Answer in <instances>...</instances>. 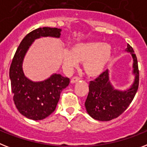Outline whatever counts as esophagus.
<instances>
[{
  "instance_id": "obj_1",
  "label": "esophagus",
  "mask_w": 147,
  "mask_h": 147,
  "mask_svg": "<svg viewBox=\"0 0 147 147\" xmlns=\"http://www.w3.org/2000/svg\"><path fill=\"white\" fill-rule=\"evenodd\" d=\"M79 80H80V78L78 77H73L71 79L70 82H71V84H75V83H76L77 82H78Z\"/></svg>"
}]
</instances>
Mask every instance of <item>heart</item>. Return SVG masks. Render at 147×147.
<instances>
[{"label":"heart","instance_id":"obj_1","mask_svg":"<svg viewBox=\"0 0 147 147\" xmlns=\"http://www.w3.org/2000/svg\"><path fill=\"white\" fill-rule=\"evenodd\" d=\"M113 57L110 45L100 40H89L74 44L71 50H64L61 56L63 69L71 71L83 63L85 73L89 77H98L106 71Z\"/></svg>","mask_w":147,"mask_h":147}]
</instances>
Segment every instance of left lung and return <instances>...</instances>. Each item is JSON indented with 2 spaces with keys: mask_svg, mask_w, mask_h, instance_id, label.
<instances>
[{
  "mask_svg": "<svg viewBox=\"0 0 147 147\" xmlns=\"http://www.w3.org/2000/svg\"><path fill=\"white\" fill-rule=\"evenodd\" d=\"M125 51L131 53L133 59V83L125 90L115 89L110 81L109 70L91 81L89 83V93L84 106L88 115L95 120L110 121L119 116L128 107L138 91L139 70L137 57L129 45Z\"/></svg>",
  "mask_w": 147,
  "mask_h": 147,
  "instance_id": "left-lung-1",
  "label": "left lung"
}]
</instances>
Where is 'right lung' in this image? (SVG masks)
<instances>
[{"mask_svg": "<svg viewBox=\"0 0 147 147\" xmlns=\"http://www.w3.org/2000/svg\"><path fill=\"white\" fill-rule=\"evenodd\" d=\"M61 31V28L43 27L26 34L18 47L9 68L14 103L23 116L32 120H42L53 113L60 92L69 84V78L53 73L44 81L33 82L24 73V58L36 39L42 37L59 38Z\"/></svg>", "mask_w": 147, "mask_h": 147, "instance_id": "obj_1", "label": "right lung"}]
</instances>
